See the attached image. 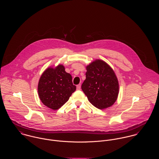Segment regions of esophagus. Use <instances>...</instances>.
Returning <instances> with one entry per match:
<instances>
[{"label":"esophagus","mask_w":159,"mask_h":159,"mask_svg":"<svg viewBox=\"0 0 159 159\" xmlns=\"http://www.w3.org/2000/svg\"><path fill=\"white\" fill-rule=\"evenodd\" d=\"M76 88H77V89H78V90H80V89H81V84H78V85L76 86Z\"/></svg>","instance_id":"obj_1"}]
</instances>
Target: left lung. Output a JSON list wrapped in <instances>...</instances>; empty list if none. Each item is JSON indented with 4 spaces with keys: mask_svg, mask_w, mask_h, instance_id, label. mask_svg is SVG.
Masks as SVG:
<instances>
[{
    "mask_svg": "<svg viewBox=\"0 0 159 159\" xmlns=\"http://www.w3.org/2000/svg\"><path fill=\"white\" fill-rule=\"evenodd\" d=\"M86 80L81 89L94 107L103 110L116 101L119 86L117 78L107 62L96 59L86 66Z\"/></svg>",
    "mask_w": 159,
    "mask_h": 159,
    "instance_id": "left-lung-1",
    "label": "left lung"
}]
</instances>
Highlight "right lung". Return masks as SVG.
I'll use <instances>...</instances> for the list:
<instances>
[{
    "mask_svg": "<svg viewBox=\"0 0 159 159\" xmlns=\"http://www.w3.org/2000/svg\"><path fill=\"white\" fill-rule=\"evenodd\" d=\"M71 75L66 71L62 64L46 68L40 76L38 84L39 96L46 107L53 110L64 105L76 90Z\"/></svg>",
    "mask_w": 159,
    "mask_h": 159,
    "instance_id": "1",
    "label": "right lung"
}]
</instances>
